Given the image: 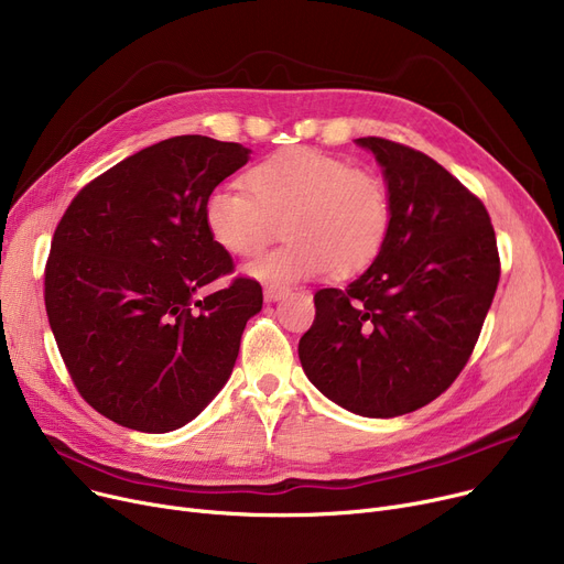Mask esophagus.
Returning a JSON list of instances; mask_svg holds the SVG:
<instances>
[{"mask_svg": "<svg viewBox=\"0 0 564 564\" xmlns=\"http://www.w3.org/2000/svg\"><path fill=\"white\" fill-rule=\"evenodd\" d=\"M290 288L285 285H264L262 294H264V302H281L283 297H288Z\"/></svg>", "mask_w": 564, "mask_h": 564, "instance_id": "34e87169", "label": "esophagus"}]
</instances>
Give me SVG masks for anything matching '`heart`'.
<instances>
[{"label": "heart", "mask_w": 564, "mask_h": 564, "mask_svg": "<svg viewBox=\"0 0 564 564\" xmlns=\"http://www.w3.org/2000/svg\"><path fill=\"white\" fill-rule=\"evenodd\" d=\"M249 189L215 187L203 217L213 240L232 256H253L276 226L290 237L260 253L245 272L270 285L357 274L379 256L391 230V203L377 175L349 162L292 145L249 171Z\"/></svg>", "instance_id": "obj_1"}]
</instances>
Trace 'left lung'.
Listing matches in <instances>:
<instances>
[{"label": "left lung", "instance_id": "left-lung-1", "mask_svg": "<svg viewBox=\"0 0 564 564\" xmlns=\"http://www.w3.org/2000/svg\"><path fill=\"white\" fill-rule=\"evenodd\" d=\"M391 203L387 245L347 288L315 292L300 340L313 387L366 419H393L446 391L478 343L500 262L480 198L425 153L364 137Z\"/></svg>", "mask_w": 564, "mask_h": 564}]
</instances>
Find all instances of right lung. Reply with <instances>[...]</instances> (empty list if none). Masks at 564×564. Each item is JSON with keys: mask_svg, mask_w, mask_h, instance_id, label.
Returning <instances> with one entry per match:
<instances>
[{"mask_svg": "<svg viewBox=\"0 0 564 564\" xmlns=\"http://www.w3.org/2000/svg\"><path fill=\"white\" fill-rule=\"evenodd\" d=\"M242 143L183 134L118 162L58 221L45 308L82 398L109 421L164 434L194 421L226 387L262 288L232 258L203 205L249 162Z\"/></svg>", "mask_w": 564, "mask_h": 564, "instance_id": "right-lung-1", "label": "right lung"}]
</instances>
